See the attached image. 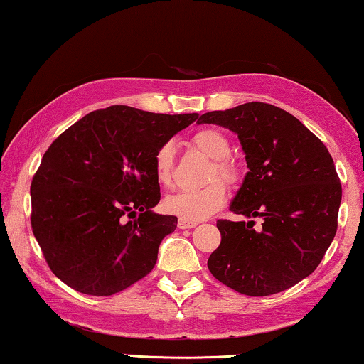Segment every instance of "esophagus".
Masks as SVG:
<instances>
[{
	"label": "esophagus",
	"mask_w": 364,
	"mask_h": 364,
	"mask_svg": "<svg viewBox=\"0 0 364 364\" xmlns=\"http://www.w3.org/2000/svg\"><path fill=\"white\" fill-rule=\"evenodd\" d=\"M197 225H199L197 221H191V220H184V218L178 220V228H180V230H188V228H194Z\"/></svg>",
	"instance_id": "1"
}]
</instances>
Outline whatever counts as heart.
Returning a JSON list of instances; mask_svg holds the SVG:
<instances>
[{
    "instance_id": "obj_1",
    "label": "heart",
    "mask_w": 364,
    "mask_h": 364,
    "mask_svg": "<svg viewBox=\"0 0 364 364\" xmlns=\"http://www.w3.org/2000/svg\"><path fill=\"white\" fill-rule=\"evenodd\" d=\"M194 146L207 157H210L213 167L210 170V180L221 178L226 183H236L241 178V170L236 164L230 160L231 144L226 134L215 128H204L193 136ZM173 162H175V146L173 143H165L157 149L154 156V173L156 180L162 186H170L173 181ZM226 188L225 184L215 180L207 186L199 189H181L165 197L164 208L176 217L199 221L212 213L220 210L226 202Z\"/></svg>"
}]
</instances>
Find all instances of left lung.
<instances>
[{"label": "left lung", "mask_w": 364, "mask_h": 364, "mask_svg": "<svg viewBox=\"0 0 364 364\" xmlns=\"http://www.w3.org/2000/svg\"><path fill=\"white\" fill-rule=\"evenodd\" d=\"M197 123L236 133L249 168L230 210L250 220L217 221L221 242L208 257L210 273L252 297L310 276L336 236L342 200L328 147L294 115L264 102L213 110ZM257 216L264 220L258 232Z\"/></svg>", "instance_id": "1"}]
</instances>
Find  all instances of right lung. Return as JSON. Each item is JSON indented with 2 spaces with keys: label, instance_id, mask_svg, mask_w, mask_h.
Returning a JSON list of instances; mask_svg holds the SVG:
<instances>
[{
  "label": "right lung",
  "instance_id": "right-lung-1",
  "mask_svg": "<svg viewBox=\"0 0 364 364\" xmlns=\"http://www.w3.org/2000/svg\"><path fill=\"white\" fill-rule=\"evenodd\" d=\"M197 117L110 106L48 147L30 186V218L60 281L86 295H112L151 273L178 223L152 212L160 200L154 156Z\"/></svg>",
  "mask_w": 364,
  "mask_h": 364
}]
</instances>
